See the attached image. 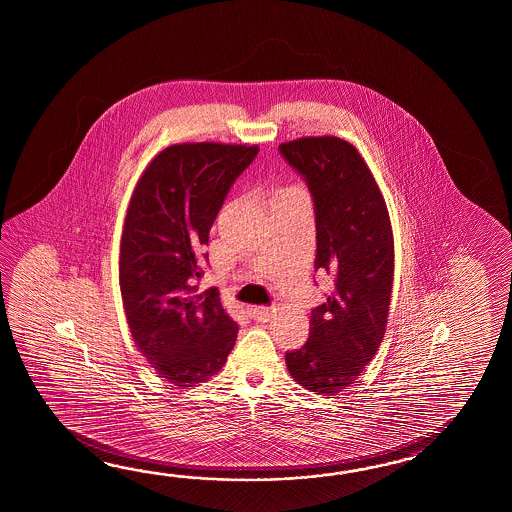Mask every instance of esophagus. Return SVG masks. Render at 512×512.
<instances>
[{
	"instance_id": "obj_1",
	"label": "esophagus",
	"mask_w": 512,
	"mask_h": 512,
	"mask_svg": "<svg viewBox=\"0 0 512 512\" xmlns=\"http://www.w3.org/2000/svg\"><path fill=\"white\" fill-rule=\"evenodd\" d=\"M276 313V307H252V316L258 322H267Z\"/></svg>"
}]
</instances>
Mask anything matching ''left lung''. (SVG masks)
Here are the masks:
<instances>
[{
  "instance_id": "left-lung-1",
  "label": "left lung",
  "mask_w": 512,
  "mask_h": 512,
  "mask_svg": "<svg viewBox=\"0 0 512 512\" xmlns=\"http://www.w3.org/2000/svg\"><path fill=\"white\" fill-rule=\"evenodd\" d=\"M304 177L316 216L315 269L335 289L311 313L304 346L285 353L294 381L337 393L364 371L386 333L393 283V234L379 185L344 139L302 137L278 146Z\"/></svg>"
}]
</instances>
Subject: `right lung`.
Segmentation results:
<instances>
[{"label": "right lung", "instance_id": "right-lung-1", "mask_svg": "<svg viewBox=\"0 0 512 512\" xmlns=\"http://www.w3.org/2000/svg\"><path fill=\"white\" fill-rule=\"evenodd\" d=\"M258 150L221 142L168 146L131 196L120 241L122 304L137 349L179 388L216 375L236 344L238 324L218 289L199 291L197 283L212 223Z\"/></svg>", "mask_w": 512, "mask_h": 512}]
</instances>
